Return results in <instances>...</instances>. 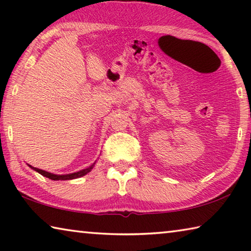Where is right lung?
<instances>
[{"mask_svg": "<svg viewBox=\"0 0 251 251\" xmlns=\"http://www.w3.org/2000/svg\"><path fill=\"white\" fill-rule=\"evenodd\" d=\"M95 163H96V161H95ZM95 163L93 164V165H91L90 167L82 169V171L76 172V173H72V174H66V175H56V174L45 172V171H43V169L33 167V166H31V165H28V164L27 165L33 169V171L37 172L39 174H41L42 176L48 177V178H50V179H52V180H70V179H75V178H79V177H83V176L86 175V174L90 173L92 169H93V167L95 166Z\"/></svg>", "mask_w": 251, "mask_h": 251, "instance_id": "1", "label": "right lung"}]
</instances>
